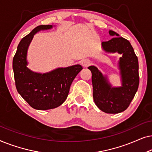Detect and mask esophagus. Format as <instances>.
Wrapping results in <instances>:
<instances>
[{"label": "esophagus", "instance_id": "34e87169", "mask_svg": "<svg viewBox=\"0 0 152 152\" xmlns=\"http://www.w3.org/2000/svg\"><path fill=\"white\" fill-rule=\"evenodd\" d=\"M81 64H82V66L84 68H86V67H88V66L91 65V61L88 59H84V60H82V61H81Z\"/></svg>", "mask_w": 152, "mask_h": 152}]
</instances>
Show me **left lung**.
<instances>
[{
	"label": "left lung",
	"mask_w": 152,
	"mask_h": 152,
	"mask_svg": "<svg viewBox=\"0 0 152 152\" xmlns=\"http://www.w3.org/2000/svg\"><path fill=\"white\" fill-rule=\"evenodd\" d=\"M113 37L102 42L103 49L107 53L122 54L119 61L122 86L112 88L107 79L95 66L88 68L92 73L93 99L97 107L107 113H118L124 111L134 99L139 86L138 60L132 45L128 40L110 30Z\"/></svg>",
	"instance_id": "1"
}]
</instances>
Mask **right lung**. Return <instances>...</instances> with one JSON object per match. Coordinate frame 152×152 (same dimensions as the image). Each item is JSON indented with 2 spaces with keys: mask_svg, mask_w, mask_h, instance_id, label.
Masks as SVG:
<instances>
[{
  "mask_svg": "<svg viewBox=\"0 0 152 152\" xmlns=\"http://www.w3.org/2000/svg\"><path fill=\"white\" fill-rule=\"evenodd\" d=\"M52 28V25L39 26L23 37L12 62L16 90L30 107L38 110L55 109L62 104L67 98L72 81L82 70L77 64L40 74L27 68V52L34 35L39 30Z\"/></svg>",
  "mask_w": 152,
  "mask_h": 152,
  "instance_id": "add662e5",
  "label": "right lung"
}]
</instances>
